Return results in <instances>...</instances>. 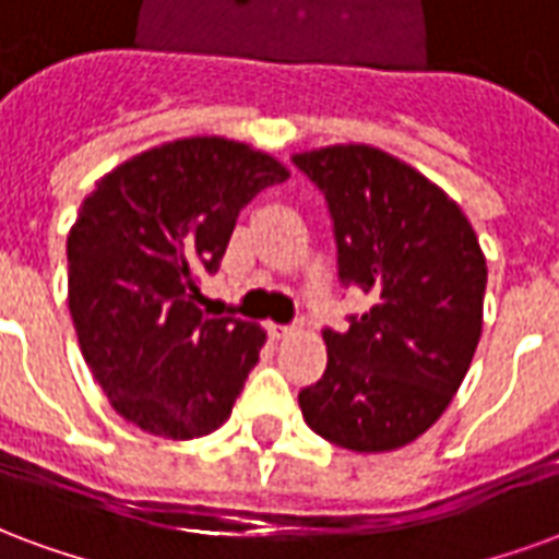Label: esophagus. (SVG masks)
<instances>
[{
  "label": "esophagus",
  "instance_id": "1",
  "mask_svg": "<svg viewBox=\"0 0 559 559\" xmlns=\"http://www.w3.org/2000/svg\"><path fill=\"white\" fill-rule=\"evenodd\" d=\"M288 333H295V324H276V321L267 324V336H271V340H285Z\"/></svg>",
  "mask_w": 559,
  "mask_h": 559
}]
</instances>
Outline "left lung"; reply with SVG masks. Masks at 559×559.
I'll return each instance as SVG.
<instances>
[{"label": "left lung", "instance_id": "obj_1", "mask_svg": "<svg viewBox=\"0 0 559 559\" xmlns=\"http://www.w3.org/2000/svg\"><path fill=\"white\" fill-rule=\"evenodd\" d=\"M292 163L324 193L340 283L372 295L345 333L324 328L328 369L297 402L324 441L399 450L441 417L474 360L486 255L462 207L384 151L330 145Z\"/></svg>", "mask_w": 559, "mask_h": 559}]
</instances>
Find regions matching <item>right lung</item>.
<instances>
[{
    "mask_svg": "<svg viewBox=\"0 0 559 559\" xmlns=\"http://www.w3.org/2000/svg\"><path fill=\"white\" fill-rule=\"evenodd\" d=\"M283 163L219 136L166 142L104 175L68 235V307L95 381L148 435L190 441L226 423L264 345L252 321L205 319L238 214Z\"/></svg>",
    "mask_w": 559,
    "mask_h": 559,
    "instance_id": "right-lung-1",
    "label": "right lung"
}]
</instances>
